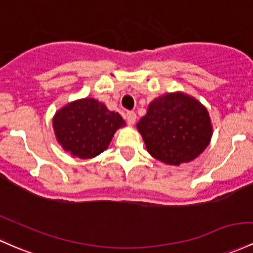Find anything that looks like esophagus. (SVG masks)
<instances>
[{"instance_id":"1","label":"esophagus","mask_w":253,"mask_h":253,"mask_svg":"<svg viewBox=\"0 0 253 253\" xmlns=\"http://www.w3.org/2000/svg\"><path fill=\"white\" fill-rule=\"evenodd\" d=\"M137 120V114L134 112H127L126 114V121L128 125H133Z\"/></svg>"}]
</instances>
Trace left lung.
Returning <instances> with one entry per match:
<instances>
[{
  "mask_svg": "<svg viewBox=\"0 0 253 253\" xmlns=\"http://www.w3.org/2000/svg\"><path fill=\"white\" fill-rule=\"evenodd\" d=\"M137 128L149 154L170 166H180L198 157L212 135L207 108L182 92L154 99Z\"/></svg>",
  "mask_w": 253,
  "mask_h": 253,
  "instance_id": "1",
  "label": "left lung"
}]
</instances>
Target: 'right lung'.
Returning <instances> with one entry per match:
<instances>
[{
    "label": "right lung",
    "mask_w": 253,
    "mask_h": 253,
    "mask_svg": "<svg viewBox=\"0 0 253 253\" xmlns=\"http://www.w3.org/2000/svg\"><path fill=\"white\" fill-rule=\"evenodd\" d=\"M126 125L119 113L110 112L95 98L71 102L52 119L55 135L65 151L79 158H92L109 146L114 133Z\"/></svg>",
    "instance_id": "1"
}]
</instances>
